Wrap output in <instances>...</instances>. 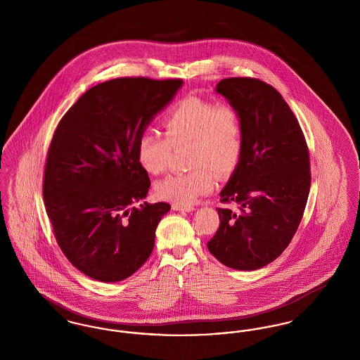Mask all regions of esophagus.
Masks as SVG:
<instances>
[{"label":"esophagus","instance_id":"34e87169","mask_svg":"<svg viewBox=\"0 0 360 360\" xmlns=\"http://www.w3.org/2000/svg\"><path fill=\"white\" fill-rule=\"evenodd\" d=\"M172 209H174V210H181V212H193V210H194V206L172 204Z\"/></svg>","mask_w":360,"mask_h":360}]
</instances>
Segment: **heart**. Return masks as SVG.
<instances>
[{"instance_id":"heart-1","label":"heart","mask_w":360,"mask_h":360,"mask_svg":"<svg viewBox=\"0 0 360 360\" xmlns=\"http://www.w3.org/2000/svg\"><path fill=\"white\" fill-rule=\"evenodd\" d=\"M165 136L143 134L137 160L150 175L167 169L172 148L190 144L193 170L172 174L158 182L156 195L178 205H190L214 188V174L229 175L239 166L244 135L239 110L231 103L188 97L175 103L163 119Z\"/></svg>"}]
</instances>
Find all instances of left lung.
<instances>
[{
	"mask_svg": "<svg viewBox=\"0 0 360 360\" xmlns=\"http://www.w3.org/2000/svg\"><path fill=\"white\" fill-rule=\"evenodd\" d=\"M217 93L239 110L244 151L221 190L220 226L207 241L226 267L252 271L279 257L302 220L310 190L309 150L300 122L278 90L257 78L221 79Z\"/></svg>",
	"mask_w": 360,
	"mask_h": 360,
	"instance_id": "left-lung-1",
	"label": "left lung"
}]
</instances>
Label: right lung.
I'll return each instance as SVG.
<instances>
[{
  "label": "right lung",
  "instance_id": "right-lung-1",
  "mask_svg": "<svg viewBox=\"0 0 360 360\" xmlns=\"http://www.w3.org/2000/svg\"><path fill=\"white\" fill-rule=\"evenodd\" d=\"M182 79L125 77L89 89L59 121L50 143L43 198L52 232L81 273L119 282L150 257L170 204L144 202L148 174L137 141Z\"/></svg>",
  "mask_w": 360,
  "mask_h": 360
}]
</instances>
